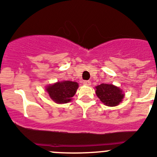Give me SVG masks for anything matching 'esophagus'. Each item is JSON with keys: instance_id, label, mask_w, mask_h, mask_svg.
Here are the masks:
<instances>
[{"instance_id": "esophagus-1", "label": "esophagus", "mask_w": 157, "mask_h": 157, "mask_svg": "<svg viewBox=\"0 0 157 157\" xmlns=\"http://www.w3.org/2000/svg\"><path fill=\"white\" fill-rule=\"evenodd\" d=\"M83 84L84 85H86V86H90V84H91V82L89 81V80H88V81H84Z\"/></svg>"}]
</instances>
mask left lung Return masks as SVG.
Wrapping results in <instances>:
<instances>
[{
	"label": "left lung",
	"instance_id": "8db88e82",
	"mask_svg": "<svg viewBox=\"0 0 157 157\" xmlns=\"http://www.w3.org/2000/svg\"><path fill=\"white\" fill-rule=\"evenodd\" d=\"M96 94L103 104L108 106L119 105L124 98L122 90L112 84L101 83L96 86Z\"/></svg>",
	"mask_w": 157,
	"mask_h": 157
}]
</instances>
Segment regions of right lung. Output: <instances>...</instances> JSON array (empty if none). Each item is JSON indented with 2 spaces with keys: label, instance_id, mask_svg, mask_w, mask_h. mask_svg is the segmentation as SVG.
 <instances>
[{
  "label": "right lung",
  "instance_id": "right-lung-1",
  "mask_svg": "<svg viewBox=\"0 0 157 157\" xmlns=\"http://www.w3.org/2000/svg\"><path fill=\"white\" fill-rule=\"evenodd\" d=\"M78 87L76 82L63 81L58 82L52 85H48L46 90L51 98L58 104H63L71 101Z\"/></svg>",
  "mask_w": 157,
  "mask_h": 157
}]
</instances>
